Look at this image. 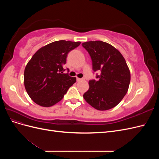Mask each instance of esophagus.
Instances as JSON below:
<instances>
[{"label": "esophagus", "mask_w": 159, "mask_h": 159, "mask_svg": "<svg viewBox=\"0 0 159 159\" xmlns=\"http://www.w3.org/2000/svg\"><path fill=\"white\" fill-rule=\"evenodd\" d=\"M82 80H84V78H77V81H82Z\"/></svg>", "instance_id": "34e87169"}]
</instances>
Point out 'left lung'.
<instances>
[{
  "label": "left lung",
  "mask_w": 159,
  "mask_h": 159,
  "mask_svg": "<svg viewBox=\"0 0 159 159\" xmlns=\"http://www.w3.org/2000/svg\"><path fill=\"white\" fill-rule=\"evenodd\" d=\"M92 61L93 71H99L98 80H89V88L84 98L99 111L108 110L117 105L126 95L131 74L120 52L102 41H89L82 44Z\"/></svg>",
  "instance_id": "1"
}]
</instances>
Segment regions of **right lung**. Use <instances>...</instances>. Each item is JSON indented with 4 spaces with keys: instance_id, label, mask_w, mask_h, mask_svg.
Wrapping results in <instances>:
<instances>
[{
    "instance_id": "right-lung-1",
    "label": "right lung",
    "mask_w": 159,
    "mask_h": 159,
    "mask_svg": "<svg viewBox=\"0 0 159 159\" xmlns=\"http://www.w3.org/2000/svg\"><path fill=\"white\" fill-rule=\"evenodd\" d=\"M80 42L59 40L42 47L28 61L24 74L30 98L42 107H51L62 99L76 78L63 74L68 53Z\"/></svg>"
}]
</instances>
